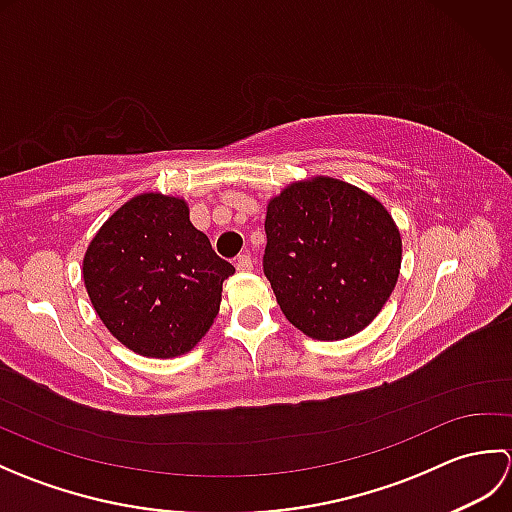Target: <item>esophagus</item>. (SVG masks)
<instances>
[{"label": "esophagus", "mask_w": 512, "mask_h": 512, "mask_svg": "<svg viewBox=\"0 0 512 512\" xmlns=\"http://www.w3.org/2000/svg\"><path fill=\"white\" fill-rule=\"evenodd\" d=\"M235 266H237V270H242V273H248V270L253 268V259H250L248 253H244L235 259Z\"/></svg>", "instance_id": "34e87169"}]
</instances>
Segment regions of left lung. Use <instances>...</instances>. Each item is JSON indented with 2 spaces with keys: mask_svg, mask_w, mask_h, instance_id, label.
I'll return each instance as SVG.
<instances>
[{
  "mask_svg": "<svg viewBox=\"0 0 512 512\" xmlns=\"http://www.w3.org/2000/svg\"><path fill=\"white\" fill-rule=\"evenodd\" d=\"M264 275L286 319L310 339L365 330L396 288L402 242L372 195L343 180L292 182L266 211Z\"/></svg>",
  "mask_w": 512,
  "mask_h": 512,
  "instance_id": "8db88e82",
  "label": "left lung"
}]
</instances>
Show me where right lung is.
Masks as SVG:
<instances>
[{
    "mask_svg": "<svg viewBox=\"0 0 512 512\" xmlns=\"http://www.w3.org/2000/svg\"><path fill=\"white\" fill-rule=\"evenodd\" d=\"M233 273L191 224L187 202L162 193L125 202L83 257L85 290L105 328L149 358H173L198 345Z\"/></svg>",
    "mask_w": 512,
    "mask_h": 512,
    "instance_id": "obj_1",
    "label": "right lung"
}]
</instances>
